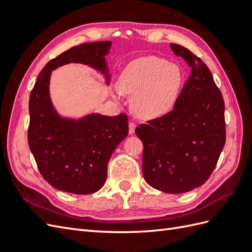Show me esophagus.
<instances>
[{
  "label": "esophagus",
  "instance_id": "obj_1",
  "mask_svg": "<svg viewBox=\"0 0 252 252\" xmlns=\"http://www.w3.org/2000/svg\"><path fill=\"white\" fill-rule=\"evenodd\" d=\"M135 130V123L134 122H129V133L133 134Z\"/></svg>",
  "mask_w": 252,
  "mask_h": 252
}]
</instances>
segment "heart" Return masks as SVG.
Masks as SVG:
<instances>
[{
  "label": "heart",
  "instance_id": "obj_1",
  "mask_svg": "<svg viewBox=\"0 0 252 252\" xmlns=\"http://www.w3.org/2000/svg\"><path fill=\"white\" fill-rule=\"evenodd\" d=\"M183 77L178 65L158 57L133 61L122 72L119 87L124 94H134L133 109L145 119L163 117L174 107Z\"/></svg>",
  "mask_w": 252,
  "mask_h": 252
}]
</instances>
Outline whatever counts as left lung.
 <instances>
[{
  "label": "left lung",
  "instance_id": "obj_1",
  "mask_svg": "<svg viewBox=\"0 0 252 252\" xmlns=\"http://www.w3.org/2000/svg\"><path fill=\"white\" fill-rule=\"evenodd\" d=\"M191 73L173 109L135 128L142 140L143 175L167 193L203 185L215 170L226 142L225 104L208 67L187 48L170 44Z\"/></svg>",
  "mask_w": 252,
  "mask_h": 252
}]
</instances>
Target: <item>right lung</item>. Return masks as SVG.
Instances as JSON below:
<instances>
[{"instance_id":"right-lung-1","label":"right lung","mask_w":252,"mask_h":252,"mask_svg":"<svg viewBox=\"0 0 252 252\" xmlns=\"http://www.w3.org/2000/svg\"><path fill=\"white\" fill-rule=\"evenodd\" d=\"M110 46V41L85 43L61 53L45 65L30 93L29 148L42 177L65 192L89 194L103 187L112 152L128 134V118L125 113L90 114L78 121L60 118L49 97L50 74L68 63L105 72L104 57Z\"/></svg>"}]
</instances>
